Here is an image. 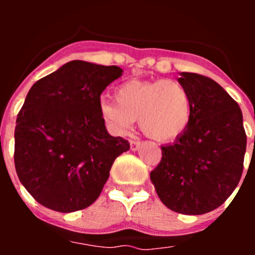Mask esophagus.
<instances>
[{
    "label": "esophagus",
    "instance_id": "esophagus-1",
    "mask_svg": "<svg viewBox=\"0 0 255 255\" xmlns=\"http://www.w3.org/2000/svg\"><path fill=\"white\" fill-rule=\"evenodd\" d=\"M141 143L139 140H131L130 141V148H131V150H138L139 148H140Z\"/></svg>",
    "mask_w": 255,
    "mask_h": 255
}]
</instances>
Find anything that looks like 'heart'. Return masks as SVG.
Listing matches in <instances>:
<instances>
[{
	"instance_id": "1",
	"label": "heart",
	"mask_w": 255,
	"mask_h": 255,
	"mask_svg": "<svg viewBox=\"0 0 255 255\" xmlns=\"http://www.w3.org/2000/svg\"><path fill=\"white\" fill-rule=\"evenodd\" d=\"M115 101H101L100 114L116 134H125L138 119L144 134L158 141L176 139L191 117L188 88L172 79L129 80L115 89Z\"/></svg>"
}]
</instances>
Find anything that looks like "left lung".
I'll return each mask as SVG.
<instances>
[{
  "instance_id": "8db88e82",
  "label": "left lung",
  "mask_w": 255,
  "mask_h": 255,
  "mask_svg": "<svg viewBox=\"0 0 255 255\" xmlns=\"http://www.w3.org/2000/svg\"><path fill=\"white\" fill-rule=\"evenodd\" d=\"M191 97L185 131L163 145L150 181L164 206L182 215H203L233 194L242 177L247 134L238 103L215 80L180 73Z\"/></svg>"
}]
</instances>
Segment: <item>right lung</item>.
I'll return each instance as SVG.
<instances>
[{"instance_id":"1","label":"right lung","mask_w":255,"mask_h":255,"mask_svg":"<svg viewBox=\"0 0 255 255\" xmlns=\"http://www.w3.org/2000/svg\"><path fill=\"white\" fill-rule=\"evenodd\" d=\"M123 73L74 60L30 88L16 119L13 159L38 203L69 213L100 197L114 161L130 148L108 134L100 114L101 94Z\"/></svg>"}]
</instances>
